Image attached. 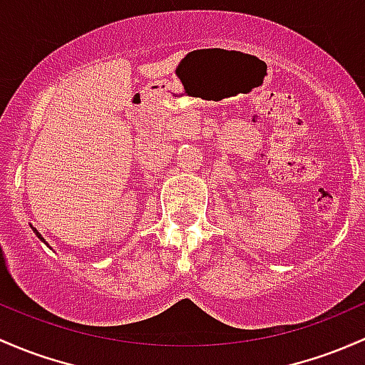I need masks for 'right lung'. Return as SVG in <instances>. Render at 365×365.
<instances>
[{"instance_id":"obj_1","label":"right lung","mask_w":365,"mask_h":365,"mask_svg":"<svg viewBox=\"0 0 365 365\" xmlns=\"http://www.w3.org/2000/svg\"><path fill=\"white\" fill-rule=\"evenodd\" d=\"M33 231H34V232H36L38 240H40V241H43V243H45V245H47V241H45V240H43V237H41V234H40V232H38V231H36V229H33Z\"/></svg>"}]
</instances>
